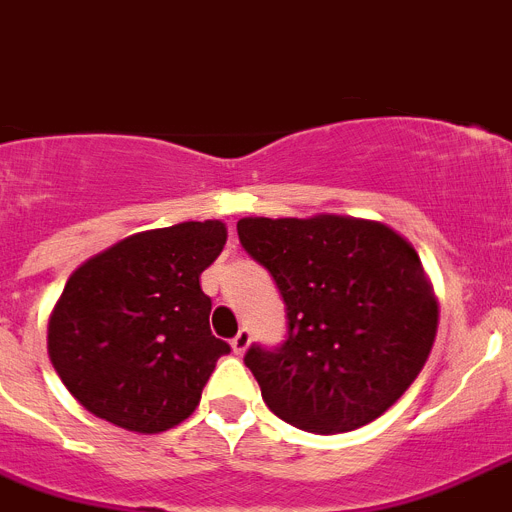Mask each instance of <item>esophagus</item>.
I'll list each match as a JSON object with an SVG mask.
<instances>
[{
  "instance_id": "esophagus-1",
  "label": "esophagus",
  "mask_w": 512,
  "mask_h": 512,
  "mask_svg": "<svg viewBox=\"0 0 512 512\" xmlns=\"http://www.w3.org/2000/svg\"><path fill=\"white\" fill-rule=\"evenodd\" d=\"M247 346H249V330L242 328L234 338H231V349H234V354H244Z\"/></svg>"
}]
</instances>
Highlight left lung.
I'll list each match as a JSON object with an SVG mask.
<instances>
[{
    "label": "left lung",
    "mask_w": 512,
    "mask_h": 512,
    "mask_svg": "<svg viewBox=\"0 0 512 512\" xmlns=\"http://www.w3.org/2000/svg\"><path fill=\"white\" fill-rule=\"evenodd\" d=\"M236 234L286 309L281 346L244 354L268 409L317 435L375 422L435 343L437 302L414 247L346 216L242 218Z\"/></svg>",
    "instance_id": "1"
}]
</instances>
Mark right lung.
Returning <instances> with one entry per match:
<instances>
[{
    "label": "right lung",
    "instance_id": "right-lung-1",
    "mask_svg": "<svg viewBox=\"0 0 512 512\" xmlns=\"http://www.w3.org/2000/svg\"><path fill=\"white\" fill-rule=\"evenodd\" d=\"M226 244L221 221L127 236L70 276L49 320V356L77 401L130 432H166L200 403L218 356L200 273Z\"/></svg>",
    "mask_w": 512,
    "mask_h": 512
}]
</instances>
